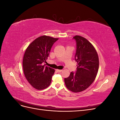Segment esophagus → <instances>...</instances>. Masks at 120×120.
<instances>
[{
    "mask_svg": "<svg viewBox=\"0 0 120 120\" xmlns=\"http://www.w3.org/2000/svg\"><path fill=\"white\" fill-rule=\"evenodd\" d=\"M56 71H57V72H61L63 71V70H56Z\"/></svg>",
    "mask_w": 120,
    "mask_h": 120,
    "instance_id": "34e87169",
    "label": "esophagus"
}]
</instances>
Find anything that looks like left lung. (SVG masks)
I'll return each mask as SVG.
<instances>
[{
	"instance_id": "8db88e82",
	"label": "left lung",
	"mask_w": 120,
	"mask_h": 120,
	"mask_svg": "<svg viewBox=\"0 0 120 120\" xmlns=\"http://www.w3.org/2000/svg\"><path fill=\"white\" fill-rule=\"evenodd\" d=\"M73 38L77 45L75 56L78 64L77 71L71 72L70 76L64 79V82L69 90L78 93L86 89L95 81L99 60L96 49L86 38L79 35Z\"/></svg>"
}]
</instances>
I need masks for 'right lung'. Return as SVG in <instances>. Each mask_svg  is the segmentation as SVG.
I'll use <instances>...</instances> for the list:
<instances>
[{
    "instance_id": "obj_1",
    "label": "right lung",
    "mask_w": 120,
    "mask_h": 120,
    "mask_svg": "<svg viewBox=\"0 0 120 120\" xmlns=\"http://www.w3.org/2000/svg\"><path fill=\"white\" fill-rule=\"evenodd\" d=\"M59 38L42 35L32 41L25 50L22 61L25 77L35 89L43 90L50 85L54 69L45 67V63L53 43Z\"/></svg>"
}]
</instances>
